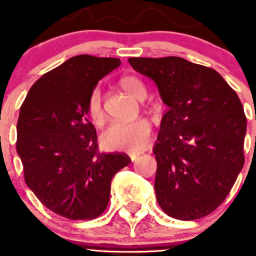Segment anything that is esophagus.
I'll use <instances>...</instances> for the list:
<instances>
[{
    "label": "esophagus",
    "mask_w": 256,
    "mask_h": 256,
    "mask_svg": "<svg viewBox=\"0 0 256 256\" xmlns=\"http://www.w3.org/2000/svg\"><path fill=\"white\" fill-rule=\"evenodd\" d=\"M136 160H138V156H134V154H133V156H132V161H136Z\"/></svg>",
    "instance_id": "obj_1"
}]
</instances>
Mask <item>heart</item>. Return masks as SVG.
<instances>
[{
    "label": "heart",
    "instance_id": "b5f03b06",
    "mask_svg": "<svg viewBox=\"0 0 256 256\" xmlns=\"http://www.w3.org/2000/svg\"><path fill=\"white\" fill-rule=\"evenodd\" d=\"M126 94L134 99L142 100L146 98L147 88L138 77L126 76L119 81ZM88 114L95 126H102L105 120L102 108V90L95 88L88 99ZM151 124L147 119L138 118L130 122H112L102 136V142L108 150H123V151L138 152L146 148L151 140Z\"/></svg>",
    "mask_w": 256,
    "mask_h": 256
}]
</instances>
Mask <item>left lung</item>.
Returning a JSON list of instances; mask_svg holds the SVG:
<instances>
[{
	"mask_svg": "<svg viewBox=\"0 0 256 256\" xmlns=\"http://www.w3.org/2000/svg\"><path fill=\"white\" fill-rule=\"evenodd\" d=\"M156 84L168 112L154 147L161 210L192 221L212 213L242 170L246 116L238 94L213 68L180 57L130 58Z\"/></svg>",
	"mask_w": 256,
	"mask_h": 256,
	"instance_id": "left-lung-1",
	"label": "left lung"
}]
</instances>
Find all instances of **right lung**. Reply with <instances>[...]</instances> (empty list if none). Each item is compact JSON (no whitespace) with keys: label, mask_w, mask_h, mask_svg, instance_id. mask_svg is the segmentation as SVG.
<instances>
[{"label":"right lung","mask_w":256,"mask_h":256,"mask_svg":"<svg viewBox=\"0 0 256 256\" xmlns=\"http://www.w3.org/2000/svg\"><path fill=\"white\" fill-rule=\"evenodd\" d=\"M119 58H70L35 82L20 108L16 151L28 186L52 212L80 221L108 207L110 182L130 162L126 154H100L88 99Z\"/></svg>","instance_id":"1"}]
</instances>
